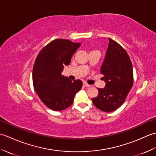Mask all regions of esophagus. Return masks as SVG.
<instances>
[{"label": "esophagus", "mask_w": 156, "mask_h": 156, "mask_svg": "<svg viewBox=\"0 0 156 156\" xmlns=\"http://www.w3.org/2000/svg\"><path fill=\"white\" fill-rule=\"evenodd\" d=\"M83 85L84 86V87H90L91 85H90V84H88L87 82H84L83 83Z\"/></svg>", "instance_id": "obj_1"}]
</instances>
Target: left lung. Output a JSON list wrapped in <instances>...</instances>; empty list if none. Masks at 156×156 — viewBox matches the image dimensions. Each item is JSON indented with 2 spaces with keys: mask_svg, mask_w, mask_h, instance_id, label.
<instances>
[{
  "mask_svg": "<svg viewBox=\"0 0 156 156\" xmlns=\"http://www.w3.org/2000/svg\"><path fill=\"white\" fill-rule=\"evenodd\" d=\"M109 44L101 68L106 82L104 88H98V94L92 98L97 108L112 112L121 106L133 84V66L127 51L121 45L108 38Z\"/></svg>",
  "mask_w": 156,
  "mask_h": 156,
  "instance_id": "obj_1",
  "label": "left lung"
}]
</instances>
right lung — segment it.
Segmentation results:
<instances>
[{
	"mask_svg": "<svg viewBox=\"0 0 156 156\" xmlns=\"http://www.w3.org/2000/svg\"><path fill=\"white\" fill-rule=\"evenodd\" d=\"M81 45L68 39H57L39 51L33 68V84L41 101L53 111L69 107L82 82L72 81L62 75L64 66H68L72 55Z\"/></svg>",
	"mask_w": 156,
	"mask_h": 156,
	"instance_id": "add662e5",
	"label": "right lung"
}]
</instances>
